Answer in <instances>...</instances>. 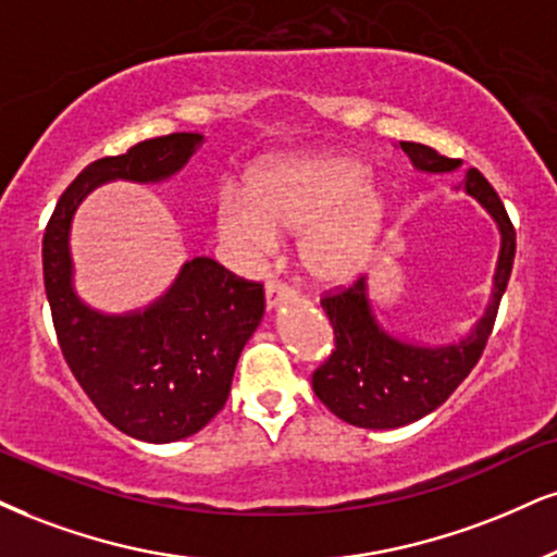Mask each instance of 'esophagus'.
Masks as SVG:
<instances>
[{"label": "esophagus", "mask_w": 557, "mask_h": 557, "mask_svg": "<svg viewBox=\"0 0 557 557\" xmlns=\"http://www.w3.org/2000/svg\"><path fill=\"white\" fill-rule=\"evenodd\" d=\"M289 297H292L289 286L278 284V281H268V286H265V310L268 312L278 310V307L284 305V301Z\"/></svg>", "instance_id": "1"}]
</instances>
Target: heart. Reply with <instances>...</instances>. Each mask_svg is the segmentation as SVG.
Masks as SVG:
<instances>
[{
	"label": "heart",
	"instance_id": "1",
	"mask_svg": "<svg viewBox=\"0 0 557 557\" xmlns=\"http://www.w3.org/2000/svg\"><path fill=\"white\" fill-rule=\"evenodd\" d=\"M389 216V196L361 157L301 152L271 157L245 175L243 194L216 198V226L247 256H263L276 235H297L307 276L322 286L354 281L372 260Z\"/></svg>",
	"mask_w": 557,
	"mask_h": 557
}]
</instances>
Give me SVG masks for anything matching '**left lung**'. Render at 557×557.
Listing matches in <instances>:
<instances>
[{
    "mask_svg": "<svg viewBox=\"0 0 557 557\" xmlns=\"http://www.w3.org/2000/svg\"><path fill=\"white\" fill-rule=\"evenodd\" d=\"M397 147L408 154L418 173L425 175L455 173L462 164L416 141H400ZM462 190L493 219L500 235L488 305L462 338L423 343L382 325L369 297L367 276L356 281L351 289L322 299V310L333 322L335 351L312 374V389L341 421L374 431L413 423L434 413L483 354L511 276L517 232L498 194L478 170H470Z\"/></svg>",
    "mask_w": 557,
    "mask_h": 557,
    "instance_id": "obj_1",
    "label": "left lung"
}]
</instances>
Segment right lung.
I'll list each match as a JSON object with an SVG mask.
<instances>
[{"instance_id":"obj_1","label":"right lung","mask_w":557,"mask_h":557,"mask_svg":"<svg viewBox=\"0 0 557 557\" xmlns=\"http://www.w3.org/2000/svg\"><path fill=\"white\" fill-rule=\"evenodd\" d=\"M203 141L196 132L170 134L87 164L44 237L46 297L69 369L115 429L149 444L194 436L224 408L239 354L263 320V286L198 256L141 310H95L74 286L72 222L95 188L170 181Z\"/></svg>"}]
</instances>
